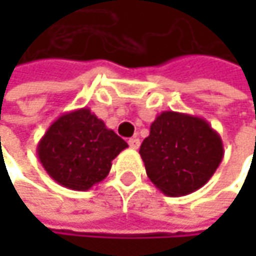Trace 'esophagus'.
Instances as JSON below:
<instances>
[{
    "mask_svg": "<svg viewBox=\"0 0 256 256\" xmlns=\"http://www.w3.org/2000/svg\"><path fill=\"white\" fill-rule=\"evenodd\" d=\"M128 146H130V148H133V150H138V148L140 146V140H139V138H130V139H128Z\"/></svg>",
    "mask_w": 256,
    "mask_h": 256,
    "instance_id": "1",
    "label": "esophagus"
}]
</instances>
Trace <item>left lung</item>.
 <instances>
[{
  "instance_id": "obj_1",
  "label": "left lung",
  "mask_w": 256,
  "mask_h": 256,
  "mask_svg": "<svg viewBox=\"0 0 256 256\" xmlns=\"http://www.w3.org/2000/svg\"><path fill=\"white\" fill-rule=\"evenodd\" d=\"M139 154L150 180L163 194L180 197L212 178L222 162L224 145L204 118L163 111L151 123Z\"/></svg>"
}]
</instances>
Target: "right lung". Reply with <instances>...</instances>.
<instances>
[{
  "label": "right lung",
  "instance_id": "right-lung-1",
  "mask_svg": "<svg viewBox=\"0 0 256 256\" xmlns=\"http://www.w3.org/2000/svg\"><path fill=\"white\" fill-rule=\"evenodd\" d=\"M128 142L88 108L58 117L36 145L40 163L59 185L87 191L108 176Z\"/></svg>",
  "mask_w": 256,
  "mask_h": 256
}]
</instances>
